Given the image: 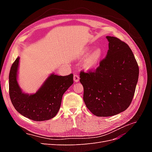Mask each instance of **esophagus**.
<instances>
[{"mask_svg": "<svg viewBox=\"0 0 152 152\" xmlns=\"http://www.w3.org/2000/svg\"><path fill=\"white\" fill-rule=\"evenodd\" d=\"M73 80H74V81L75 82H78L80 80L79 76L77 74H74V75H73Z\"/></svg>", "mask_w": 152, "mask_h": 152, "instance_id": "obj_1", "label": "esophagus"}]
</instances>
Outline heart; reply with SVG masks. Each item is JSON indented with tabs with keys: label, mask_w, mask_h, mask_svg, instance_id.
<instances>
[{
	"label": "heart",
	"mask_w": 152,
	"mask_h": 152,
	"mask_svg": "<svg viewBox=\"0 0 152 152\" xmlns=\"http://www.w3.org/2000/svg\"><path fill=\"white\" fill-rule=\"evenodd\" d=\"M102 55V51L100 49H97L95 50L94 53L91 55V56L89 59L88 65L91 67H93L96 65L99 58H101Z\"/></svg>",
	"instance_id": "b5f03b06"
}]
</instances>
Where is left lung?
Instances as JSON below:
<instances>
[{
  "label": "left lung",
  "instance_id": "1",
  "mask_svg": "<svg viewBox=\"0 0 152 152\" xmlns=\"http://www.w3.org/2000/svg\"><path fill=\"white\" fill-rule=\"evenodd\" d=\"M108 50L94 71L80 73L83 99L90 112L98 117H110L126 110L134 97L139 67L129 45L107 36Z\"/></svg>",
  "mask_w": 152,
  "mask_h": 152
}]
</instances>
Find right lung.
<instances>
[{
	"label": "right lung",
	"instance_id": "obj_1",
	"mask_svg": "<svg viewBox=\"0 0 152 152\" xmlns=\"http://www.w3.org/2000/svg\"><path fill=\"white\" fill-rule=\"evenodd\" d=\"M20 57L11 66L9 75V93L14 107L22 115L34 121H48L56 116L63 94L73 83V74L50 75L35 94L23 93L17 82Z\"/></svg>",
	"mask_w": 152,
	"mask_h": 152
}]
</instances>
